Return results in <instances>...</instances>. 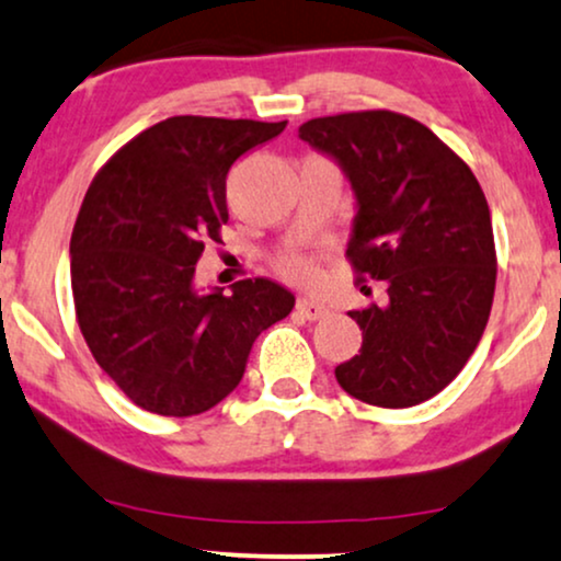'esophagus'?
<instances>
[{"label":"esophagus","instance_id":"1","mask_svg":"<svg viewBox=\"0 0 561 561\" xmlns=\"http://www.w3.org/2000/svg\"><path fill=\"white\" fill-rule=\"evenodd\" d=\"M296 309H299V312L307 317V320H312V322L328 314V307H324V304L314 301V299H307V296H304V299H299V304H296Z\"/></svg>","mask_w":561,"mask_h":561}]
</instances>
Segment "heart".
<instances>
[{
  "mask_svg": "<svg viewBox=\"0 0 561 561\" xmlns=\"http://www.w3.org/2000/svg\"><path fill=\"white\" fill-rule=\"evenodd\" d=\"M275 265H278V270L288 280L304 283V286L314 283L317 275H320L317 252H312V249H286V252L275 260Z\"/></svg>",
  "mask_w": 561,
  "mask_h": 561,
  "instance_id": "obj_1",
  "label": "heart"
}]
</instances>
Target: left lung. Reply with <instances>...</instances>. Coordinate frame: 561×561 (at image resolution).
I'll return each mask as SVG.
<instances>
[{
	"label": "left lung",
	"instance_id": "1",
	"mask_svg": "<svg viewBox=\"0 0 561 561\" xmlns=\"http://www.w3.org/2000/svg\"><path fill=\"white\" fill-rule=\"evenodd\" d=\"M299 137L343 165L356 192L345 260L385 301L348 312L362 351L335 379L379 408H411L460 375L486 330L496 249L486 197L468 163L411 116L371 108L309 119Z\"/></svg>",
	"mask_w": 561,
	"mask_h": 561
}]
</instances>
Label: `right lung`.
Here are the masks:
<instances>
[{"label":"right lung","instance_id":"obj_1","mask_svg":"<svg viewBox=\"0 0 561 561\" xmlns=\"http://www.w3.org/2000/svg\"><path fill=\"white\" fill-rule=\"evenodd\" d=\"M286 122L171 116L101 165L72 228L80 333L114 385L158 416H197L244 377L262 330L291 314L294 294L267 278L233 291L192 286L205 244L228 220L226 174Z\"/></svg>","mask_w":561,"mask_h":561}]
</instances>
